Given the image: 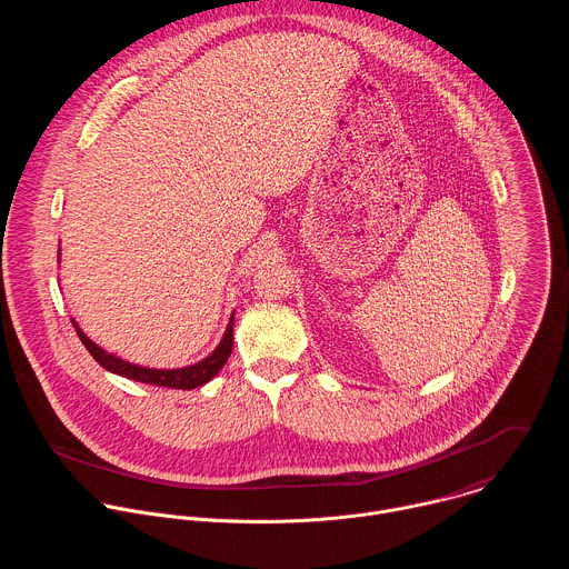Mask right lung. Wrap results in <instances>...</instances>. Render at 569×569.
Masks as SVG:
<instances>
[{
  "label": "right lung",
  "instance_id": "1",
  "mask_svg": "<svg viewBox=\"0 0 569 569\" xmlns=\"http://www.w3.org/2000/svg\"><path fill=\"white\" fill-rule=\"evenodd\" d=\"M73 329L80 338V342L86 345V349L90 351V356L108 371L117 373V376H123V378H132V380H139V382H146V385H157V387H171V389H196L204 382H209L227 362L229 353H231V347H233V317L229 319V327H227V333L224 338L220 340L218 349L204 358L202 362L198 365H191V367H184V369H148V367H139V365H130L117 356H110L106 353L103 349H99L83 331L78 329V323L71 319Z\"/></svg>",
  "mask_w": 569,
  "mask_h": 569
}]
</instances>
